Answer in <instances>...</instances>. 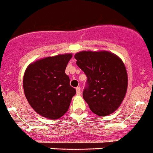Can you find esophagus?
<instances>
[{
    "label": "esophagus",
    "mask_w": 153,
    "mask_h": 153,
    "mask_svg": "<svg viewBox=\"0 0 153 153\" xmlns=\"http://www.w3.org/2000/svg\"><path fill=\"white\" fill-rule=\"evenodd\" d=\"M76 94L77 95H80V87H77L76 88Z\"/></svg>",
    "instance_id": "obj_1"
}]
</instances>
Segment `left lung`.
<instances>
[{"label":"left lung","instance_id":"8db88e82","mask_svg":"<svg viewBox=\"0 0 153 153\" xmlns=\"http://www.w3.org/2000/svg\"><path fill=\"white\" fill-rule=\"evenodd\" d=\"M74 57L87 77L83 97L91 111L99 116L115 111L128 87V74L122 60L108 51H82Z\"/></svg>","mask_w":153,"mask_h":153}]
</instances>
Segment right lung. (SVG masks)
Returning <instances> with one entry per match:
<instances>
[{
  "label": "right lung",
  "mask_w": 153,
  "mask_h": 153,
  "mask_svg": "<svg viewBox=\"0 0 153 153\" xmlns=\"http://www.w3.org/2000/svg\"><path fill=\"white\" fill-rule=\"evenodd\" d=\"M72 53L46 57L27 67L23 78L26 99L35 111L49 119L66 114L76 90L65 74Z\"/></svg>",
  "instance_id": "1"
}]
</instances>
